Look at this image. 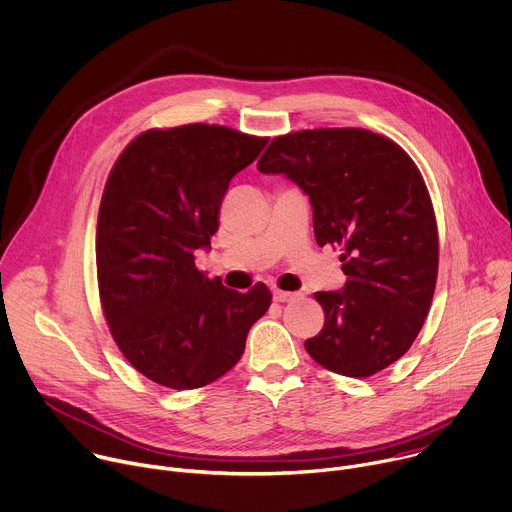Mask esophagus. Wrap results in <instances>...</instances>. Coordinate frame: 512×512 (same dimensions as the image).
<instances>
[{"label":"esophagus","mask_w":512,"mask_h":512,"mask_svg":"<svg viewBox=\"0 0 512 512\" xmlns=\"http://www.w3.org/2000/svg\"><path fill=\"white\" fill-rule=\"evenodd\" d=\"M298 294L296 292H286V290H274V300L276 302H290L294 300Z\"/></svg>","instance_id":"34e87169"}]
</instances>
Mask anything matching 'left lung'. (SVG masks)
<instances>
[{
  "instance_id": "obj_1",
  "label": "left lung",
  "mask_w": 512,
  "mask_h": 512,
  "mask_svg": "<svg viewBox=\"0 0 512 512\" xmlns=\"http://www.w3.org/2000/svg\"><path fill=\"white\" fill-rule=\"evenodd\" d=\"M313 203L319 246L341 248V292H315L325 327L304 349L325 369L371 377L407 353L438 280V224L426 181L395 141L367 129L274 137L258 161Z\"/></svg>"
}]
</instances>
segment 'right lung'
<instances>
[{"instance_id":"add662e5","label":"right lung","mask_w":512,"mask_h":512,"mask_svg":"<svg viewBox=\"0 0 512 512\" xmlns=\"http://www.w3.org/2000/svg\"><path fill=\"white\" fill-rule=\"evenodd\" d=\"M266 141L206 123L149 129L109 173L96 222L100 306L125 359L163 387L226 375L272 302L266 284L230 290L193 256L218 232L232 177Z\"/></svg>"}]
</instances>
